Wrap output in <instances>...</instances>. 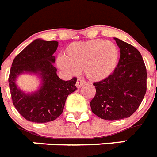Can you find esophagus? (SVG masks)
I'll use <instances>...</instances> for the list:
<instances>
[{"instance_id": "obj_1", "label": "esophagus", "mask_w": 157, "mask_h": 157, "mask_svg": "<svg viewBox=\"0 0 157 157\" xmlns=\"http://www.w3.org/2000/svg\"><path fill=\"white\" fill-rule=\"evenodd\" d=\"M85 85V81L84 80H82V79H77V81H76V86L77 87V88H81V86H83V85Z\"/></svg>"}]
</instances>
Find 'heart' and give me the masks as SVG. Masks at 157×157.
<instances>
[{
  "label": "heart",
  "mask_w": 157,
  "mask_h": 157,
  "mask_svg": "<svg viewBox=\"0 0 157 157\" xmlns=\"http://www.w3.org/2000/svg\"><path fill=\"white\" fill-rule=\"evenodd\" d=\"M118 59L119 50L114 43L95 39L68 45L64 57L58 58V64L72 73L83 70L89 80L101 81L115 70Z\"/></svg>",
  "instance_id": "obj_1"
}]
</instances>
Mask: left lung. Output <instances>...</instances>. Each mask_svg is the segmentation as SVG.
Instances as JSON below:
<instances>
[{"label": "left lung", "mask_w": 157, "mask_h": 157, "mask_svg": "<svg viewBox=\"0 0 157 157\" xmlns=\"http://www.w3.org/2000/svg\"><path fill=\"white\" fill-rule=\"evenodd\" d=\"M120 48V60L114 72L96 82V95L90 106L95 115L115 121L132 115L147 89V71L140 52L128 43L114 38Z\"/></svg>", "instance_id": "1"}]
</instances>
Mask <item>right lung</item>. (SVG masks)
<instances>
[{
  "label": "right lung",
  "instance_id": "add662e5",
  "mask_svg": "<svg viewBox=\"0 0 157 157\" xmlns=\"http://www.w3.org/2000/svg\"><path fill=\"white\" fill-rule=\"evenodd\" d=\"M57 47V41L36 39L13 61L9 76L13 104L27 121L46 123L56 120L62 113L67 97L76 90V77L63 81L56 74L52 55ZM25 72L36 74L42 79V86L35 93H24L15 84L16 77Z\"/></svg>",
  "mask_w": 157,
  "mask_h": 157
}]
</instances>
